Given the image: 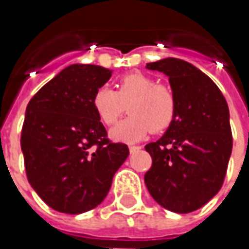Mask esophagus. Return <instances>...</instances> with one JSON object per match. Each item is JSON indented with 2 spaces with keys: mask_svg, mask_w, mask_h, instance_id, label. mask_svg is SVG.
Segmentation results:
<instances>
[{
  "mask_svg": "<svg viewBox=\"0 0 249 249\" xmlns=\"http://www.w3.org/2000/svg\"><path fill=\"white\" fill-rule=\"evenodd\" d=\"M140 148H141V147H139V145H130L129 147L130 154H134V152H137V151H140Z\"/></svg>",
  "mask_w": 249,
  "mask_h": 249,
  "instance_id": "34e87169",
  "label": "esophagus"
}]
</instances>
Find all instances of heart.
Masks as SVG:
<instances>
[{"label":"heart","instance_id":"heart-1","mask_svg":"<svg viewBox=\"0 0 249 249\" xmlns=\"http://www.w3.org/2000/svg\"><path fill=\"white\" fill-rule=\"evenodd\" d=\"M127 118L110 130L116 141L134 142L144 139L149 131L166 130L176 116V97L166 84H158L144 73H127L120 77L116 91L100 87L92 95V107L101 122L112 126L124 112Z\"/></svg>","mask_w":249,"mask_h":249}]
</instances>
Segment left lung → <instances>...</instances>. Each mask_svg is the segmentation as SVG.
<instances>
[{"label": "left lung", "instance_id": "8db88e82", "mask_svg": "<svg viewBox=\"0 0 249 249\" xmlns=\"http://www.w3.org/2000/svg\"><path fill=\"white\" fill-rule=\"evenodd\" d=\"M166 74L176 97V116L145 149L152 166L144 176L151 196L167 211L194 212L219 193L233 148L223 94L194 65L166 58L147 63Z\"/></svg>", "mask_w": 249, "mask_h": 249}]
</instances>
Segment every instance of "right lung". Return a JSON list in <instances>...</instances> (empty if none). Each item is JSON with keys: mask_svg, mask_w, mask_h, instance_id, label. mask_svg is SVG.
Masks as SVG:
<instances>
[{"mask_svg": "<svg viewBox=\"0 0 249 249\" xmlns=\"http://www.w3.org/2000/svg\"><path fill=\"white\" fill-rule=\"evenodd\" d=\"M112 71L74 63L36 92L26 108L20 147L30 186L53 209L77 215L105 199L129 157L110 142L92 107L94 92Z\"/></svg>", "mask_w": 249, "mask_h": 249, "instance_id": "add662e5", "label": "right lung"}]
</instances>
